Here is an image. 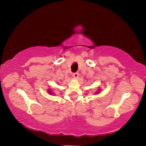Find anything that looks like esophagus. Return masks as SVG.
<instances>
[{
  "label": "esophagus",
  "mask_w": 146,
  "mask_h": 146,
  "mask_svg": "<svg viewBox=\"0 0 146 146\" xmlns=\"http://www.w3.org/2000/svg\"><path fill=\"white\" fill-rule=\"evenodd\" d=\"M78 76H79V73H78V72H76V73H74L73 74V77L74 78H78Z\"/></svg>",
  "instance_id": "34e87169"
}]
</instances>
